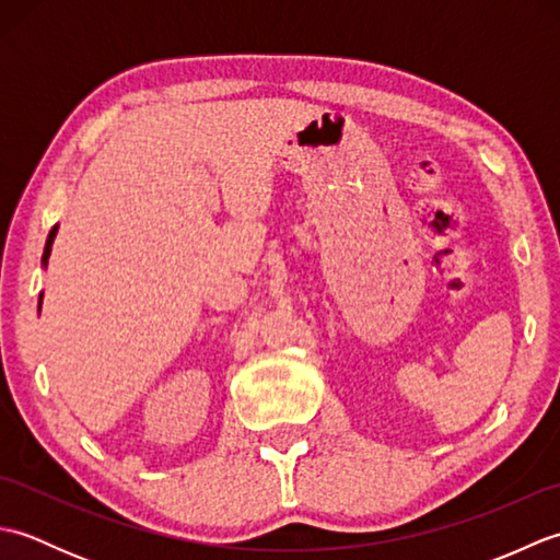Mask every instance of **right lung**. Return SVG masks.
<instances>
[{"label": "right lung", "mask_w": 560, "mask_h": 560, "mask_svg": "<svg viewBox=\"0 0 560 560\" xmlns=\"http://www.w3.org/2000/svg\"><path fill=\"white\" fill-rule=\"evenodd\" d=\"M55 233H57V225L50 231V235H47V243H45V253H43V261L47 265V257H50V249H52V241H55ZM43 299V295H40Z\"/></svg>", "instance_id": "obj_1"}]
</instances>
